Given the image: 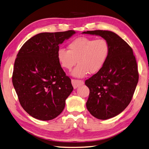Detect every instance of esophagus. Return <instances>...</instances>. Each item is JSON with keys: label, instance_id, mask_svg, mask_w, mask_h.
<instances>
[{"label": "esophagus", "instance_id": "esophagus-1", "mask_svg": "<svg viewBox=\"0 0 149 149\" xmlns=\"http://www.w3.org/2000/svg\"><path fill=\"white\" fill-rule=\"evenodd\" d=\"M71 83L73 84V86L74 89L77 88L84 84V81L82 80H78V79H71Z\"/></svg>", "mask_w": 149, "mask_h": 149}]
</instances>
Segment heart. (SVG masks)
I'll list each match as a JSON object with an SVG mask.
<instances>
[{
    "label": "heart",
    "instance_id": "obj_1",
    "mask_svg": "<svg viewBox=\"0 0 149 149\" xmlns=\"http://www.w3.org/2000/svg\"><path fill=\"white\" fill-rule=\"evenodd\" d=\"M68 49L60 48L57 51V59L62 68L70 70L76 62L78 65L72 71V75L83 78L96 73L104 65L109 55L110 47L104 38L81 37L68 44Z\"/></svg>",
    "mask_w": 149,
    "mask_h": 149
}]
</instances>
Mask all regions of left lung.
I'll return each instance as SVG.
<instances>
[{"label":"left lung","mask_w":149,"mask_h":149,"mask_svg":"<svg viewBox=\"0 0 149 149\" xmlns=\"http://www.w3.org/2000/svg\"><path fill=\"white\" fill-rule=\"evenodd\" d=\"M107 40L110 52L104 65L85 81L89 89L86 102L94 118L106 120L118 116L129 104L139 81L136 58L132 49L116 33L108 30L84 31Z\"/></svg>","instance_id":"obj_1"}]
</instances>
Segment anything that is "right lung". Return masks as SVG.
I'll return each mask as SVG.
<instances>
[{
	"label": "right lung",
	"mask_w": 149,
	"mask_h": 149,
	"mask_svg": "<svg viewBox=\"0 0 149 149\" xmlns=\"http://www.w3.org/2000/svg\"><path fill=\"white\" fill-rule=\"evenodd\" d=\"M74 30L40 33L21 47L15 61L12 83L24 109L42 120L55 119L63 111L73 90L57 59L59 45Z\"/></svg>",
	"instance_id": "obj_1"
}]
</instances>
